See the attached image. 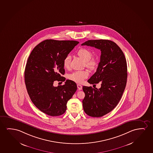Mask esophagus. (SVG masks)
I'll list each match as a JSON object with an SVG mask.
<instances>
[{"label": "esophagus", "instance_id": "1", "mask_svg": "<svg viewBox=\"0 0 153 153\" xmlns=\"http://www.w3.org/2000/svg\"><path fill=\"white\" fill-rule=\"evenodd\" d=\"M77 87L79 90H81L82 89V86L80 84H77Z\"/></svg>", "mask_w": 153, "mask_h": 153}]
</instances>
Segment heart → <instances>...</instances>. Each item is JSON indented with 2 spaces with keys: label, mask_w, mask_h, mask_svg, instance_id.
<instances>
[{
  "label": "heart",
  "mask_w": 153,
  "mask_h": 153,
  "mask_svg": "<svg viewBox=\"0 0 153 153\" xmlns=\"http://www.w3.org/2000/svg\"><path fill=\"white\" fill-rule=\"evenodd\" d=\"M77 54L80 58L85 61V65L88 68L92 70L97 67V61L95 58H92V53L88 49L81 48L78 51ZM70 56H68L63 61V66L66 69H68L70 67ZM88 71H77L70 74L68 77L70 80L78 83H81L84 81V79L88 78Z\"/></svg>",
  "instance_id": "obj_1"
}]
</instances>
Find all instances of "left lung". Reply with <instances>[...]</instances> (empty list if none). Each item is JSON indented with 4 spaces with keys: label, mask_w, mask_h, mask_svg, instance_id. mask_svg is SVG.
<instances>
[{
    "label": "left lung",
    "mask_w": 153,
    "mask_h": 153,
    "mask_svg": "<svg viewBox=\"0 0 153 153\" xmlns=\"http://www.w3.org/2000/svg\"><path fill=\"white\" fill-rule=\"evenodd\" d=\"M85 45L101 51L97 71L88 81L92 84L100 82L101 87L83 86L85 95L82 101L87 115L99 117L112 111L120 101L127 82V63L121 48L111 40H90L81 45Z\"/></svg>",
    "instance_id": "1"
}]
</instances>
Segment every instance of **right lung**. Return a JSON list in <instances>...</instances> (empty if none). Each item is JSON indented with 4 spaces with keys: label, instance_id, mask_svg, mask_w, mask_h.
<instances>
[{
    "label": "right lung",
    "instance_id": "add662e5",
    "mask_svg": "<svg viewBox=\"0 0 153 153\" xmlns=\"http://www.w3.org/2000/svg\"><path fill=\"white\" fill-rule=\"evenodd\" d=\"M79 42L45 40L36 45L28 58L25 81L30 99L41 112L57 116L65 113L67 103L77 90L75 82L67 80L63 85L53 86L55 81L64 82L63 61Z\"/></svg>",
    "mask_w": 153,
    "mask_h": 153
}]
</instances>
